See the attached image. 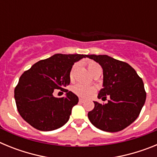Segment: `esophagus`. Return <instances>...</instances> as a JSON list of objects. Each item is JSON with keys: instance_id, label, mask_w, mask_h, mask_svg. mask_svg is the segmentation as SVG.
<instances>
[{"instance_id": "34e87169", "label": "esophagus", "mask_w": 157, "mask_h": 157, "mask_svg": "<svg viewBox=\"0 0 157 157\" xmlns=\"http://www.w3.org/2000/svg\"><path fill=\"white\" fill-rule=\"evenodd\" d=\"M79 102L80 103H83V102H84V99H82V98H79Z\"/></svg>"}]
</instances>
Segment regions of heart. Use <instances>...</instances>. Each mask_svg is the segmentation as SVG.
Instances as JSON below:
<instances>
[{"instance_id": "b5f03b06", "label": "heart", "mask_w": 157, "mask_h": 157, "mask_svg": "<svg viewBox=\"0 0 157 157\" xmlns=\"http://www.w3.org/2000/svg\"><path fill=\"white\" fill-rule=\"evenodd\" d=\"M87 67H88L89 71L90 72V74L93 75L94 73L97 71H101V67L98 63H95V62L90 61L87 63ZM77 67V64L74 65L72 67L71 71L70 72V78L72 79L74 77L75 70ZM71 90L77 95L82 97V98H88L89 96H90L94 93V88L92 86H88L82 85L81 83H78L75 84L71 87Z\"/></svg>"}]
</instances>
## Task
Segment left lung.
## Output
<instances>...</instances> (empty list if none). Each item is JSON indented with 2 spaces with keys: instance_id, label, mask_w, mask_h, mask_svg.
Wrapping results in <instances>:
<instances>
[{
  "instance_id": "left-lung-1",
  "label": "left lung",
  "mask_w": 157,
  "mask_h": 157,
  "mask_svg": "<svg viewBox=\"0 0 157 157\" xmlns=\"http://www.w3.org/2000/svg\"><path fill=\"white\" fill-rule=\"evenodd\" d=\"M103 69V89L98 98L110 99L101 105L94 102L88 118L93 125L107 132H117L138 117L146 99L142 79L132 67L107 55H88Z\"/></svg>"
}]
</instances>
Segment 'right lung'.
<instances>
[{
	"label": "right lung",
	"instance_id": "obj_1",
	"mask_svg": "<svg viewBox=\"0 0 157 157\" xmlns=\"http://www.w3.org/2000/svg\"><path fill=\"white\" fill-rule=\"evenodd\" d=\"M87 56L55 54L23 72L15 88V100L18 112L25 121L41 131L56 130L68 121L78 98L67 90L66 97L55 98L54 90H62L70 84L72 66Z\"/></svg>",
	"mask_w": 157,
	"mask_h": 157
}]
</instances>
